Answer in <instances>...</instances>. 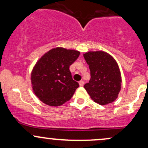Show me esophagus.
<instances>
[{"label":"esophagus","mask_w":148,"mask_h":148,"mask_svg":"<svg viewBox=\"0 0 148 148\" xmlns=\"http://www.w3.org/2000/svg\"><path fill=\"white\" fill-rule=\"evenodd\" d=\"M80 86H84V81H80L79 82Z\"/></svg>","instance_id":"1"}]
</instances>
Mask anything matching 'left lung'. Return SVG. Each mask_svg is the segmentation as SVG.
<instances>
[{"label":"left lung","instance_id":"8db88e82","mask_svg":"<svg viewBox=\"0 0 148 148\" xmlns=\"http://www.w3.org/2000/svg\"><path fill=\"white\" fill-rule=\"evenodd\" d=\"M84 57L90 70V80L84 85L91 99L101 105L114 101L121 89V74L116 61L103 51H90Z\"/></svg>","mask_w":148,"mask_h":148}]
</instances>
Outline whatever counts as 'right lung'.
<instances>
[{"mask_svg":"<svg viewBox=\"0 0 148 148\" xmlns=\"http://www.w3.org/2000/svg\"><path fill=\"white\" fill-rule=\"evenodd\" d=\"M80 55L77 51L53 49L40 59L32 71L31 83L36 96L49 106H58L69 101L79 88L69 66Z\"/></svg>","mask_w":148,"mask_h":148,"instance_id":"obj_1","label":"right lung"}]
</instances>
